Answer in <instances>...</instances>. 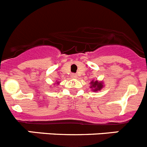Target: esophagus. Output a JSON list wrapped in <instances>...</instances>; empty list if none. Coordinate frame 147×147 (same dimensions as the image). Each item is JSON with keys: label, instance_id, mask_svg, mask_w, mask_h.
Returning <instances> with one entry per match:
<instances>
[{"label": "esophagus", "instance_id": "1", "mask_svg": "<svg viewBox=\"0 0 147 147\" xmlns=\"http://www.w3.org/2000/svg\"><path fill=\"white\" fill-rule=\"evenodd\" d=\"M71 77L74 78V79H76V78L78 77L77 74H73L72 75H71Z\"/></svg>", "mask_w": 147, "mask_h": 147}]
</instances>
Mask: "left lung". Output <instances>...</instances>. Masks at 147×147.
<instances>
[{
    "mask_svg": "<svg viewBox=\"0 0 147 147\" xmlns=\"http://www.w3.org/2000/svg\"><path fill=\"white\" fill-rule=\"evenodd\" d=\"M90 84H91V87L90 88H94L93 89V90L94 91H97V90H100L102 89V87H103V85H102V82H98L97 81H92L91 82H90Z\"/></svg>",
    "mask_w": 147,
    "mask_h": 147,
    "instance_id": "left-lung-1",
    "label": "left lung"
}]
</instances>
